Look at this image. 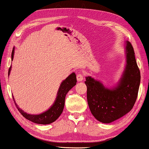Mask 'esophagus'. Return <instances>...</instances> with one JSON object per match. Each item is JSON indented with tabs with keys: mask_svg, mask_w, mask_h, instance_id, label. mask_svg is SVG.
<instances>
[{
	"mask_svg": "<svg viewBox=\"0 0 149 149\" xmlns=\"http://www.w3.org/2000/svg\"><path fill=\"white\" fill-rule=\"evenodd\" d=\"M77 81H78L79 82L83 81V74H81V73H78V74H77Z\"/></svg>",
	"mask_w": 149,
	"mask_h": 149,
	"instance_id": "esophagus-1",
	"label": "esophagus"
}]
</instances>
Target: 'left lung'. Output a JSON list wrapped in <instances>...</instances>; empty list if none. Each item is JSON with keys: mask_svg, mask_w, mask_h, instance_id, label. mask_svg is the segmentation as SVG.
Listing matches in <instances>:
<instances>
[{"mask_svg": "<svg viewBox=\"0 0 149 149\" xmlns=\"http://www.w3.org/2000/svg\"><path fill=\"white\" fill-rule=\"evenodd\" d=\"M126 64L122 78L116 87L107 89L100 81L86 77L87 97L91 112L98 121L109 124L128 113L134 105L141 83V72L134 51L126 42Z\"/></svg>", "mask_w": 149, "mask_h": 149, "instance_id": "1", "label": "left lung"}]
</instances>
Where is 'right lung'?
Segmentation results:
<instances>
[{
  "label": "right lung",
  "instance_id": "obj_1",
  "mask_svg": "<svg viewBox=\"0 0 149 149\" xmlns=\"http://www.w3.org/2000/svg\"><path fill=\"white\" fill-rule=\"evenodd\" d=\"M14 51L15 48H13L11 54V60L13 59L14 56ZM10 69H11V66H10L9 69H8V74H10ZM77 84V77L76 74L74 72H72V74H70L67 78L62 81V83L60 85L58 91L57 93L56 99L54 103V104L50 107V108L48 110L44 111V113L36 114V115H32V114H28L26 112H24L22 109L19 108L15 103L16 107L18 109L19 112L22 114L23 117L26 118V119L30 120L32 122L36 123V124H51L54 122H55L59 116L61 115L62 111L64 109V102H65V97L67 93L74 87ZM13 98L14 97H13Z\"/></svg>",
  "mask_w": 149,
  "mask_h": 149
}]
</instances>
